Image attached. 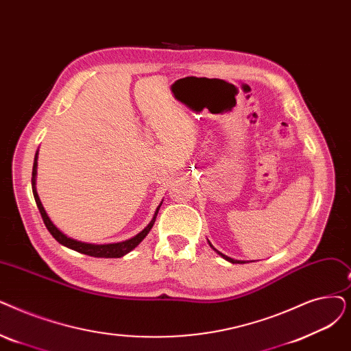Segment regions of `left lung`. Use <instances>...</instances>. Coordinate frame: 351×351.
Segmentation results:
<instances>
[{
	"instance_id": "obj_1",
	"label": "left lung",
	"mask_w": 351,
	"mask_h": 351,
	"mask_svg": "<svg viewBox=\"0 0 351 351\" xmlns=\"http://www.w3.org/2000/svg\"><path fill=\"white\" fill-rule=\"evenodd\" d=\"M209 245H210V242H209ZM212 247V245H210ZM213 248V247H212ZM213 250H215V248H213ZM217 251V250H215ZM218 252V251H217ZM221 256H223L225 258V260L226 261H230V263H232V264H242V261H235V260H232V258H230V256H226V255H223V254H221V252H218Z\"/></svg>"
}]
</instances>
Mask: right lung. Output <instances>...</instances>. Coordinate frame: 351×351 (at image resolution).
Instances as JSON below:
<instances>
[{"instance_id": "add662e5", "label": "right lung", "mask_w": 351, "mask_h": 351, "mask_svg": "<svg viewBox=\"0 0 351 351\" xmlns=\"http://www.w3.org/2000/svg\"><path fill=\"white\" fill-rule=\"evenodd\" d=\"M38 152L36 154V158H34V165H33V178H32V188H33V195H34V199H36V204H37V208L41 213V218L44 221V225L47 226L49 232L54 237V239L57 242L62 243V245L70 248V250H74L77 252H82V254H86V255H90V256H96V258H120L126 255L128 252H130L133 248H136L139 245V243L145 239V237L149 234V231L152 230V226H154L155 221H156V215L159 212V208L160 205L158 206L155 215H154V219H152L149 222V225L145 228V230L142 232H139L136 237L128 239V241H123V242H117V243H106V245H95V243H86V242H80V241H75V239H71L69 237H66L62 231L57 230L56 225L50 221V218L47 217V213H45L43 205H41V201L38 197V193H37V189H36V175H37V159H38Z\"/></svg>"}]
</instances>
